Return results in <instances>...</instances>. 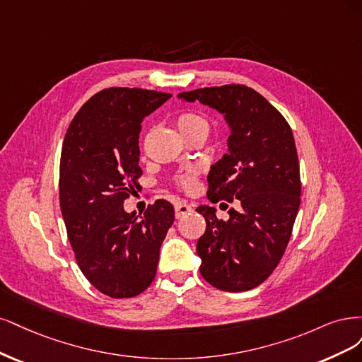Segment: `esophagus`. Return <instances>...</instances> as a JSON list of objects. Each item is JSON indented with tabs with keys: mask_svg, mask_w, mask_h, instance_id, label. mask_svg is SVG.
Returning a JSON list of instances; mask_svg holds the SVG:
<instances>
[{
	"mask_svg": "<svg viewBox=\"0 0 362 362\" xmlns=\"http://www.w3.org/2000/svg\"><path fill=\"white\" fill-rule=\"evenodd\" d=\"M174 209H176V218H182L192 212V206L186 202H179L176 206H174Z\"/></svg>",
	"mask_w": 362,
	"mask_h": 362,
	"instance_id": "obj_1",
	"label": "esophagus"
}]
</instances>
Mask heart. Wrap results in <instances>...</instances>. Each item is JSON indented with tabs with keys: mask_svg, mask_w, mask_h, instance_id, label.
<instances>
[{
	"mask_svg": "<svg viewBox=\"0 0 362 362\" xmlns=\"http://www.w3.org/2000/svg\"><path fill=\"white\" fill-rule=\"evenodd\" d=\"M177 126H179L182 134H188L195 129H202V127H204V129L209 131L207 120L203 117V115H200L198 112H194V111L182 112L177 117ZM197 177H198V170L188 168L179 174V176L176 177V182L182 189L192 191L197 185Z\"/></svg>",
	"mask_w": 362,
	"mask_h": 362,
	"instance_id": "heart-1",
	"label": "heart"
}]
</instances>
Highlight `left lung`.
Instances as JSON below:
<instances>
[{"label":"left lung","instance_id":"obj_1","mask_svg":"<svg viewBox=\"0 0 362 362\" xmlns=\"http://www.w3.org/2000/svg\"><path fill=\"white\" fill-rule=\"evenodd\" d=\"M226 114L227 155L207 176L212 203L239 200L228 219L200 206L204 235L197 242L200 274L226 291L260 286L284 255L300 204L299 159L287 120L260 93L242 84L204 87L179 95Z\"/></svg>","mask_w":362,"mask_h":362}]
</instances>
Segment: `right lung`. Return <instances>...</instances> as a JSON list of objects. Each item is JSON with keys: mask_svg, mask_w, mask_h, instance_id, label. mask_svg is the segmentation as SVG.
<instances>
[{"mask_svg": "<svg viewBox=\"0 0 362 362\" xmlns=\"http://www.w3.org/2000/svg\"><path fill=\"white\" fill-rule=\"evenodd\" d=\"M170 98L144 88L100 90L64 136L58 188L67 238L81 272L110 298H134L151 284L160 243L174 223L167 200L148 204L143 216L123 209L143 174L141 123Z\"/></svg>", "mask_w": 362, "mask_h": 362, "instance_id": "right-lung-1", "label": "right lung"}]
</instances>
